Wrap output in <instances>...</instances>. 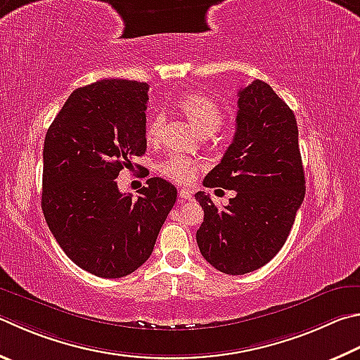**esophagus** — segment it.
<instances>
[{"instance_id": "1", "label": "esophagus", "mask_w": 360, "mask_h": 360, "mask_svg": "<svg viewBox=\"0 0 360 360\" xmlns=\"http://www.w3.org/2000/svg\"><path fill=\"white\" fill-rule=\"evenodd\" d=\"M179 198H181V201L192 200V192L188 191V188H181V191H179Z\"/></svg>"}]
</instances>
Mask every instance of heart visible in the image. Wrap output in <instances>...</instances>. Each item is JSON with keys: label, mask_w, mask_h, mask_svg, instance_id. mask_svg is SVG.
Wrapping results in <instances>:
<instances>
[{"label": "heart", "mask_w": 360, "mask_h": 360, "mask_svg": "<svg viewBox=\"0 0 360 360\" xmlns=\"http://www.w3.org/2000/svg\"><path fill=\"white\" fill-rule=\"evenodd\" d=\"M179 108L186 113L200 134L215 132L224 121L220 108L217 103L209 99L207 96L202 94H187L179 101ZM163 122L162 113H155L151 120L148 121L146 136L149 141H155L160 134ZM200 168V163L182 154H172L168 159L163 160L159 165V172L165 178L172 179L178 184H188L192 182Z\"/></svg>", "instance_id": "1"}]
</instances>
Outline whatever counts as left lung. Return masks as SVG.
Listing matches in <instances>:
<instances>
[{
  "label": "left lung",
  "mask_w": 360,
  "mask_h": 360,
  "mask_svg": "<svg viewBox=\"0 0 360 360\" xmlns=\"http://www.w3.org/2000/svg\"><path fill=\"white\" fill-rule=\"evenodd\" d=\"M238 96L231 145L202 181L205 187L236 191V197L217 207L205 192L195 193L205 211L197 231L200 252L209 264L230 276L257 271L276 257L305 195L292 110L261 80Z\"/></svg>",
  "instance_id": "left-lung-1"
}]
</instances>
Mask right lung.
Wrapping results in <instances>:
<instances>
[{
  "label": "right lung",
  "instance_id": "1",
  "mask_svg": "<svg viewBox=\"0 0 360 360\" xmlns=\"http://www.w3.org/2000/svg\"><path fill=\"white\" fill-rule=\"evenodd\" d=\"M146 83L108 78L69 96L44 141L42 211L64 253L102 278H121L151 257L176 187L146 181L139 197L116 178L146 151Z\"/></svg>",
  "mask_w": 360,
  "mask_h": 360
}]
</instances>
